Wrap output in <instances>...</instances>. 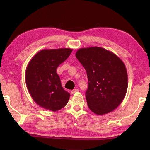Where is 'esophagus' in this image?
Listing matches in <instances>:
<instances>
[{
    "mask_svg": "<svg viewBox=\"0 0 150 150\" xmlns=\"http://www.w3.org/2000/svg\"><path fill=\"white\" fill-rule=\"evenodd\" d=\"M79 91V89H77V88H76V89H74V90H72L71 91V95H73V94H75L76 93H77Z\"/></svg>",
    "mask_w": 150,
    "mask_h": 150,
    "instance_id": "obj_1",
    "label": "esophagus"
}]
</instances>
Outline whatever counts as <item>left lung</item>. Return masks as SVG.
Returning <instances> with one entry per match:
<instances>
[{
	"label": "left lung",
	"instance_id": "obj_1",
	"mask_svg": "<svg viewBox=\"0 0 150 150\" xmlns=\"http://www.w3.org/2000/svg\"><path fill=\"white\" fill-rule=\"evenodd\" d=\"M77 59L87 72V105L93 113L103 115L122 102L128 88V75L122 61L110 51L100 47L80 48Z\"/></svg>",
	"mask_w": 150,
	"mask_h": 150
}]
</instances>
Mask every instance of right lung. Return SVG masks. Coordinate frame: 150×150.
<instances>
[{
	"label": "right lung",
	"instance_id": "add662e5",
	"mask_svg": "<svg viewBox=\"0 0 150 150\" xmlns=\"http://www.w3.org/2000/svg\"><path fill=\"white\" fill-rule=\"evenodd\" d=\"M70 48L42 50L28 64L25 81L32 99L41 107L57 111L67 105L70 94L63 89L56 69L72 52Z\"/></svg>",
	"mask_w": 150,
	"mask_h": 150
}]
</instances>
